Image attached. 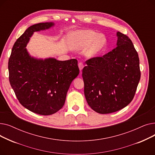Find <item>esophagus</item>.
I'll return each instance as SVG.
<instances>
[{"label": "esophagus", "mask_w": 155, "mask_h": 155, "mask_svg": "<svg viewBox=\"0 0 155 155\" xmlns=\"http://www.w3.org/2000/svg\"><path fill=\"white\" fill-rule=\"evenodd\" d=\"M84 65L83 63L80 62V63H78V67H79V69H80V70L81 72H82V69L84 68Z\"/></svg>", "instance_id": "esophagus-1"}]
</instances>
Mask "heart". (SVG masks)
Wrapping results in <instances>:
<instances>
[{
  "mask_svg": "<svg viewBox=\"0 0 155 155\" xmlns=\"http://www.w3.org/2000/svg\"><path fill=\"white\" fill-rule=\"evenodd\" d=\"M106 38L92 30H82L73 32L70 43L73 48L79 50L86 48L84 54L88 58L98 56L106 45Z\"/></svg>",
  "mask_w": 155,
  "mask_h": 155,
  "instance_id": "obj_1",
  "label": "heart"
}]
</instances>
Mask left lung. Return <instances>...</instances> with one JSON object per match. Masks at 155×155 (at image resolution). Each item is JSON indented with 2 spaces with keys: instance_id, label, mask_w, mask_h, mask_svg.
Listing matches in <instances>:
<instances>
[{
  "instance_id": "8db88e82",
  "label": "left lung",
  "mask_w": 155,
  "mask_h": 155,
  "mask_svg": "<svg viewBox=\"0 0 155 155\" xmlns=\"http://www.w3.org/2000/svg\"><path fill=\"white\" fill-rule=\"evenodd\" d=\"M117 47L102 57L86 61L82 70L84 94L94 111H118L133 99L139 84L140 59L131 40L117 32Z\"/></svg>"
}]
</instances>
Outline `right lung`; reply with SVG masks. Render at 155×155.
Instances as JSON below:
<instances>
[{"mask_svg": "<svg viewBox=\"0 0 155 155\" xmlns=\"http://www.w3.org/2000/svg\"><path fill=\"white\" fill-rule=\"evenodd\" d=\"M54 24L43 22L29 27L15 42L8 62L10 84L19 102L29 110L43 116L63 107L70 84L79 74L76 59H37L28 52L26 47L34 32Z\"/></svg>", "mask_w": 155, "mask_h": 155, "instance_id": "obj_1", "label": "right lung"}]
</instances>
